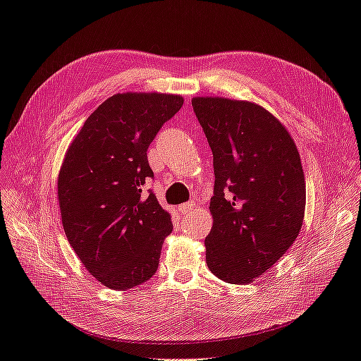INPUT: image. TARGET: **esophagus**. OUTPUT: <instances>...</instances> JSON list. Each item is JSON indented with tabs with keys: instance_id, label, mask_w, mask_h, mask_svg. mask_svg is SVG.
Segmentation results:
<instances>
[{
	"instance_id": "obj_1",
	"label": "esophagus",
	"mask_w": 361,
	"mask_h": 361,
	"mask_svg": "<svg viewBox=\"0 0 361 361\" xmlns=\"http://www.w3.org/2000/svg\"><path fill=\"white\" fill-rule=\"evenodd\" d=\"M194 207V202H190V203H183V204H179L178 206V211L182 214V215H188Z\"/></svg>"
}]
</instances>
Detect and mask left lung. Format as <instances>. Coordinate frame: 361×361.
Here are the masks:
<instances>
[{
    "mask_svg": "<svg viewBox=\"0 0 361 361\" xmlns=\"http://www.w3.org/2000/svg\"><path fill=\"white\" fill-rule=\"evenodd\" d=\"M214 155V224L206 264L232 285L255 281L297 239L305 180L288 129L264 106L226 97H192Z\"/></svg>",
    "mask_w": 361,
    "mask_h": 361,
    "instance_id": "left-lung-1",
    "label": "left lung"
}]
</instances>
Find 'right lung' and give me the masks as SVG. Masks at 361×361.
<instances>
[{
	"label": "right lung",
	"mask_w": 361,
	"mask_h": 361,
	"mask_svg": "<svg viewBox=\"0 0 361 361\" xmlns=\"http://www.w3.org/2000/svg\"><path fill=\"white\" fill-rule=\"evenodd\" d=\"M183 97L117 93L85 120L59 173V203L68 241L104 286L125 290L147 281L173 224L155 194L147 149Z\"/></svg>",
	"instance_id": "add662e5"
}]
</instances>
